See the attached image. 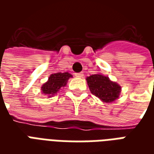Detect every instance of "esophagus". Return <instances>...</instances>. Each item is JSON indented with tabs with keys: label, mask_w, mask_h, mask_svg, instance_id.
Listing matches in <instances>:
<instances>
[{
	"label": "esophagus",
	"mask_w": 154,
	"mask_h": 154,
	"mask_svg": "<svg viewBox=\"0 0 154 154\" xmlns=\"http://www.w3.org/2000/svg\"><path fill=\"white\" fill-rule=\"evenodd\" d=\"M75 77H83V73L82 72H78V73H75Z\"/></svg>",
	"instance_id": "1"
}]
</instances>
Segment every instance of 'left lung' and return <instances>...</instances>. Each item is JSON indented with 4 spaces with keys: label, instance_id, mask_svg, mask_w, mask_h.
I'll list each match as a JSON object with an SVG mask.
<instances>
[{
    "label": "left lung",
    "instance_id": "obj_1",
    "mask_svg": "<svg viewBox=\"0 0 154 154\" xmlns=\"http://www.w3.org/2000/svg\"><path fill=\"white\" fill-rule=\"evenodd\" d=\"M91 92L106 103L113 102L118 99L121 91L119 84L110 80L102 74H94L87 77Z\"/></svg>",
    "mask_w": 154,
    "mask_h": 154
}]
</instances>
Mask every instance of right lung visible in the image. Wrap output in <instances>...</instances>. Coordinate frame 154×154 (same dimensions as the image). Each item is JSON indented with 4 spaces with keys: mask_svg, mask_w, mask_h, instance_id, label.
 <instances>
[{
    "mask_svg": "<svg viewBox=\"0 0 154 154\" xmlns=\"http://www.w3.org/2000/svg\"><path fill=\"white\" fill-rule=\"evenodd\" d=\"M70 77L72 76L67 72H57L51 74L48 80L41 87L42 93L48 96V97H52L57 93V91L67 85V82Z\"/></svg>",
    "mask_w": 154,
    "mask_h": 154,
    "instance_id": "right-lung-1",
    "label": "right lung"
}]
</instances>
